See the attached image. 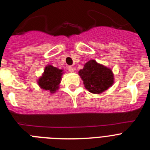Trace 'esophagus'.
<instances>
[{
  "label": "esophagus",
  "mask_w": 150,
  "mask_h": 150,
  "mask_svg": "<svg viewBox=\"0 0 150 150\" xmlns=\"http://www.w3.org/2000/svg\"><path fill=\"white\" fill-rule=\"evenodd\" d=\"M67 69H68V70L70 72H74V68H73V67H67Z\"/></svg>",
  "instance_id": "obj_1"
}]
</instances>
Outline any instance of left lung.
Here are the masks:
<instances>
[{"mask_svg":"<svg viewBox=\"0 0 150 150\" xmlns=\"http://www.w3.org/2000/svg\"><path fill=\"white\" fill-rule=\"evenodd\" d=\"M85 88L94 94H100L113 84V74L110 69L94 60L89 61L79 71Z\"/></svg>","mask_w":150,"mask_h":150,"instance_id":"1","label":"left lung"}]
</instances>
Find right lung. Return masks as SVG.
I'll return each instance as SVG.
<instances>
[{
	"label": "right lung",
	"instance_id": "1",
	"mask_svg": "<svg viewBox=\"0 0 150 150\" xmlns=\"http://www.w3.org/2000/svg\"><path fill=\"white\" fill-rule=\"evenodd\" d=\"M62 71V69L51 65L47 66L43 75L39 78L38 85L45 90H49L51 92H55L58 89V85L61 82Z\"/></svg>",
	"mask_w": 150,
	"mask_h": 150
}]
</instances>
